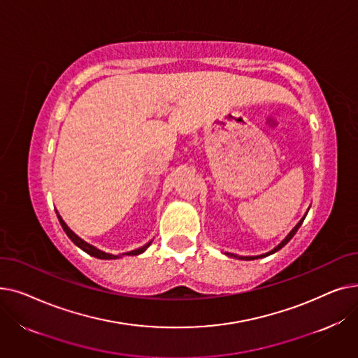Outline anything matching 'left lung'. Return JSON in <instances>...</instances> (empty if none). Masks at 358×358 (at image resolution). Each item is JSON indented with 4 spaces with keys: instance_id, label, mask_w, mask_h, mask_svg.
Wrapping results in <instances>:
<instances>
[{
    "instance_id": "8db88e82",
    "label": "left lung",
    "mask_w": 358,
    "mask_h": 358,
    "mask_svg": "<svg viewBox=\"0 0 358 358\" xmlns=\"http://www.w3.org/2000/svg\"><path fill=\"white\" fill-rule=\"evenodd\" d=\"M308 212H309V209H308ZM308 212H306V215H308ZM306 215L302 217V219H300L299 220V223L296 224V227L289 232V235L283 239V241H281L280 243H278V245L274 248V250H271V251H268V252H266V254H262V255H257V257H243V255H236V254H231V252H224V254H227L228 257H234V258H238V259H257V258H262V257H268V255H271V254H274V252H277L278 250H281V248H283L285 245H286V243L294 236V234L297 232V229L300 228V224H302L303 223V220H305V217H306Z\"/></svg>"
}]
</instances>
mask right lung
Returning <instances> with one entry per match:
<instances>
[{
    "instance_id": "obj_1",
    "label": "right lung",
    "mask_w": 358,
    "mask_h": 358,
    "mask_svg": "<svg viewBox=\"0 0 358 358\" xmlns=\"http://www.w3.org/2000/svg\"><path fill=\"white\" fill-rule=\"evenodd\" d=\"M58 219H59V223H61V227L64 228L65 234H66L68 238L75 243V245H77L78 248H81L83 251H85L87 254H90L91 257H96V258H100V259H117V258H122V257H124V255H139V254H142L143 251H146V248L150 245V243H152V241H149V242L146 243V245H143V247H141V248H136V250L129 251V252H123V254H119V255L108 254V252H104V251L96 248L94 245H91V243L85 242V241L81 239L77 234H73V232L68 228V224L64 222V219L61 217L59 213H58Z\"/></svg>"
}]
</instances>
